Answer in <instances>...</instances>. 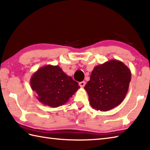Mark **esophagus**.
<instances>
[{
    "label": "esophagus",
    "instance_id": "obj_1",
    "mask_svg": "<svg viewBox=\"0 0 150 150\" xmlns=\"http://www.w3.org/2000/svg\"><path fill=\"white\" fill-rule=\"evenodd\" d=\"M79 86H80L81 88H84L85 84H86V82L84 81H82L81 82H79Z\"/></svg>",
    "mask_w": 150,
    "mask_h": 150
}]
</instances>
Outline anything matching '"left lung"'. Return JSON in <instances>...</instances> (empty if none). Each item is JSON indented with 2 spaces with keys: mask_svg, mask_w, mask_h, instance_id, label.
I'll return each mask as SVG.
<instances>
[{
  "mask_svg": "<svg viewBox=\"0 0 150 150\" xmlns=\"http://www.w3.org/2000/svg\"><path fill=\"white\" fill-rule=\"evenodd\" d=\"M131 76L128 67L116 59L95 66L84 87L92 108L106 111L119 106L128 91Z\"/></svg>",
  "mask_w": 150,
  "mask_h": 150,
  "instance_id": "left-lung-1",
  "label": "left lung"
}]
</instances>
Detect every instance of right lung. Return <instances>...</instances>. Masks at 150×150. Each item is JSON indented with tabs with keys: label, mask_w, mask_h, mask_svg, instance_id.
<instances>
[{
	"label": "right lung",
	"mask_w": 150,
	"mask_h": 150,
	"mask_svg": "<svg viewBox=\"0 0 150 150\" xmlns=\"http://www.w3.org/2000/svg\"><path fill=\"white\" fill-rule=\"evenodd\" d=\"M32 90L40 103L51 108L66 103L80 86L58 66L46 65L35 72L30 79Z\"/></svg>",
	"instance_id": "add662e5"
}]
</instances>
